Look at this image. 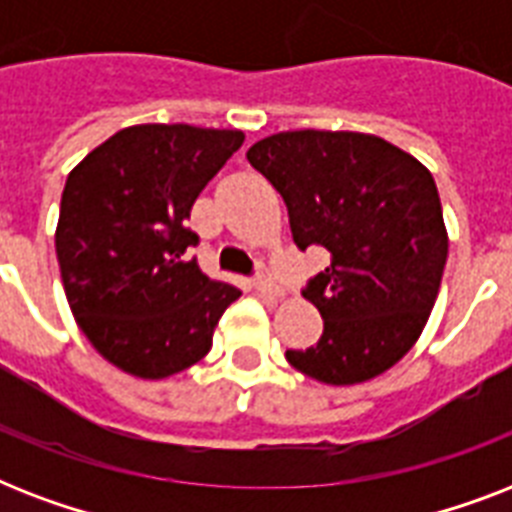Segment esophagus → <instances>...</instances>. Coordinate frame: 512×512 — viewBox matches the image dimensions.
<instances>
[{
    "label": "esophagus",
    "mask_w": 512,
    "mask_h": 512,
    "mask_svg": "<svg viewBox=\"0 0 512 512\" xmlns=\"http://www.w3.org/2000/svg\"><path fill=\"white\" fill-rule=\"evenodd\" d=\"M255 289L260 292V295L273 297V300L284 295L279 284L273 281V273H271V268H268V265H260V271H257V276H255Z\"/></svg>",
    "instance_id": "1"
}]
</instances>
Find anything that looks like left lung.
Instances as JSON below:
<instances>
[{
  "mask_svg": "<svg viewBox=\"0 0 512 512\" xmlns=\"http://www.w3.org/2000/svg\"><path fill=\"white\" fill-rule=\"evenodd\" d=\"M247 159L281 193L297 247L329 252L305 287L324 332L287 361L327 385L388 372L428 324L449 255L430 170L366 132H279Z\"/></svg>",
  "mask_w": 512,
  "mask_h": 512,
  "instance_id": "obj_1",
  "label": "left lung"
}]
</instances>
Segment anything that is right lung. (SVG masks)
I'll return each mask as SVG.
<instances>
[{
	"mask_svg": "<svg viewBox=\"0 0 512 512\" xmlns=\"http://www.w3.org/2000/svg\"><path fill=\"white\" fill-rule=\"evenodd\" d=\"M244 143L241 130L135 124L68 172L55 228L76 324L116 369L164 380L207 356L239 289L209 279L185 249L204 185Z\"/></svg>",
	"mask_w": 512,
	"mask_h": 512,
	"instance_id": "add662e5",
	"label": "right lung"
}]
</instances>
